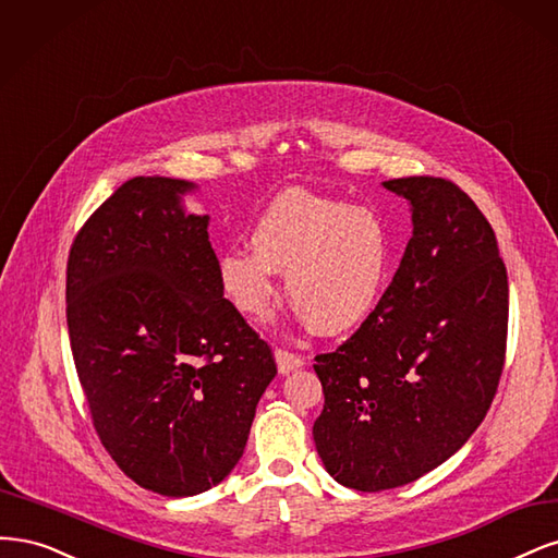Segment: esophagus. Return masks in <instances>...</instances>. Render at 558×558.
<instances>
[{
  "label": "esophagus",
  "instance_id": "34e87169",
  "mask_svg": "<svg viewBox=\"0 0 558 558\" xmlns=\"http://www.w3.org/2000/svg\"><path fill=\"white\" fill-rule=\"evenodd\" d=\"M276 362H278V371H280L282 375H287V373H292V371H296V368L303 366V356H301V354H294V352H290V350H284V348H278V350H276Z\"/></svg>",
  "mask_w": 558,
  "mask_h": 558
}]
</instances>
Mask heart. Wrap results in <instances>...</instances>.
Masks as SVG:
<instances>
[{"instance_id": "heart-1", "label": "heart", "mask_w": 558, "mask_h": 558, "mask_svg": "<svg viewBox=\"0 0 558 558\" xmlns=\"http://www.w3.org/2000/svg\"><path fill=\"white\" fill-rule=\"evenodd\" d=\"M218 259L222 292L241 315L264 319L276 299V271L303 325L343 333L380 305L393 266V241L380 213L305 190H287Z\"/></svg>"}]
</instances>
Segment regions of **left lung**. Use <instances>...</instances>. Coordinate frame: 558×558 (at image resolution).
Wrapping results in <instances>:
<instances>
[{
  "instance_id": "obj_1",
  "label": "left lung",
  "mask_w": 558,
  "mask_h": 558,
  "mask_svg": "<svg viewBox=\"0 0 558 558\" xmlns=\"http://www.w3.org/2000/svg\"><path fill=\"white\" fill-rule=\"evenodd\" d=\"M383 185L410 202L412 239L377 311L315 356L317 454L356 492L403 487L461 449L496 397L508 338L506 264L471 196L430 175Z\"/></svg>"
}]
</instances>
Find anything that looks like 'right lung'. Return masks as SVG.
<instances>
[{
  "mask_svg": "<svg viewBox=\"0 0 558 558\" xmlns=\"http://www.w3.org/2000/svg\"><path fill=\"white\" fill-rule=\"evenodd\" d=\"M196 185L138 175L78 231L66 262V325L106 452L138 487L183 498L243 457L278 368L225 299Z\"/></svg>",
  "mask_w": 558,
  "mask_h": 558,
  "instance_id": "right-lung-1",
  "label": "right lung"
}]
</instances>
